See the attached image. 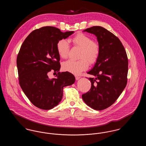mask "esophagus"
Masks as SVG:
<instances>
[{
	"instance_id": "1",
	"label": "esophagus",
	"mask_w": 146,
	"mask_h": 146,
	"mask_svg": "<svg viewBox=\"0 0 146 146\" xmlns=\"http://www.w3.org/2000/svg\"><path fill=\"white\" fill-rule=\"evenodd\" d=\"M75 77H76V80H79V79L80 78V76H76Z\"/></svg>"
}]
</instances>
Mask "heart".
Wrapping results in <instances>:
<instances>
[{"label":"heart","instance_id":"1","mask_svg":"<svg viewBox=\"0 0 146 146\" xmlns=\"http://www.w3.org/2000/svg\"><path fill=\"white\" fill-rule=\"evenodd\" d=\"M70 42L82 51L78 61L68 60L63 63L62 70L75 75H79L83 71L89 67V63L93 64L97 61L99 56L100 48L98 44L94 42L90 36L83 33H79L72 38ZM57 51L59 56L62 58H66L69 53L70 45L65 39H61L56 45Z\"/></svg>","mask_w":146,"mask_h":146}]
</instances>
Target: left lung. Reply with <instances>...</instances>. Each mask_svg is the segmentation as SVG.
<instances>
[{
	"mask_svg": "<svg viewBox=\"0 0 146 146\" xmlns=\"http://www.w3.org/2000/svg\"><path fill=\"white\" fill-rule=\"evenodd\" d=\"M97 37L99 56L92 69L87 73L90 90L82 95L85 103L91 108L101 111L113 104L127 84L128 59L124 47L115 35L101 26L83 31Z\"/></svg>",
	"mask_w": 146,
	"mask_h": 146,
	"instance_id": "obj_1",
	"label": "left lung"
}]
</instances>
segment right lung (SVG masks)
<instances>
[{
    "label": "right lung",
    "mask_w": 146,
    "mask_h": 146,
    "mask_svg": "<svg viewBox=\"0 0 146 146\" xmlns=\"http://www.w3.org/2000/svg\"><path fill=\"white\" fill-rule=\"evenodd\" d=\"M74 31L62 32L60 29L46 26L32 32L21 45L17 57V67L21 89L36 107L49 110L61 102L63 88L75 82L68 72H59L61 65L56 45ZM51 69L58 72L56 78L50 79Z\"/></svg>",
    "instance_id": "right-lung-1"
}]
</instances>
